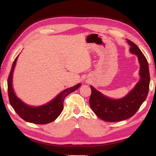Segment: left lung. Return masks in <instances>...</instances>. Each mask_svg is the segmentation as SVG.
Instances as JSON below:
<instances>
[{
	"label": "left lung",
	"instance_id": "obj_1",
	"mask_svg": "<svg viewBox=\"0 0 156 156\" xmlns=\"http://www.w3.org/2000/svg\"><path fill=\"white\" fill-rule=\"evenodd\" d=\"M126 40L131 46L129 51L138 58L140 79L127 95L118 99L109 98L90 86L92 93L89 99L90 107L99 118L105 121L117 122L131 117L145 101L149 92L150 76L148 62L136 45L127 39Z\"/></svg>",
	"mask_w": 156,
	"mask_h": 156
}]
</instances>
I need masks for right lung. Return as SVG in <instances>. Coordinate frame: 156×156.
Wrapping results in <instances>:
<instances>
[{
  "instance_id": "1",
  "label": "right lung",
  "mask_w": 156,
  "mask_h": 156,
  "mask_svg": "<svg viewBox=\"0 0 156 156\" xmlns=\"http://www.w3.org/2000/svg\"><path fill=\"white\" fill-rule=\"evenodd\" d=\"M18 57L19 55L13 62L8 78V94L11 107L20 117L29 122L41 125L48 124L55 121L63 111L64 101L66 97H67L71 92L77 90L81 86V84L79 83L74 87L65 89L56 96L54 99L44 105L37 107L29 105L16 95L12 87L13 72Z\"/></svg>"
}]
</instances>
